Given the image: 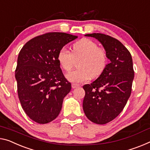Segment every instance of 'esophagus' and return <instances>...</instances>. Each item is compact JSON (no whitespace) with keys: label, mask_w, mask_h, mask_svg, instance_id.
<instances>
[{"label":"esophagus","mask_w":150,"mask_h":150,"mask_svg":"<svg viewBox=\"0 0 150 150\" xmlns=\"http://www.w3.org/2000/svg\"><path fill=\"white\" fill-rule=\"evenodd\" d=\"M80 84H72V88H78V87H80Z\"/></svg>","instance_id":"obj_1"}]
</instances>
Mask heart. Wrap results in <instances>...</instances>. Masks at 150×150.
I'll return each instance as SVG.
<instances>
[{
    "mask_svg": "<svg viewBox=\"0 0 150 150\" xmlns=\"http://www.w3.org/2000/svg\"><path fill=\"white\" fill-rule=\"evenodd\" d=\"M80 57L78 64L79 68L66 75L71 82L81 83L92 77H98L107 66L108 57L105 50L98 47L97 43L91 39L82 38L74 43L72 52L62 47L57 54V60L66 72L72 70L76 59Z\"/></svg>",
    "mask_w": 150,
    "mask_h": 150,
    "instance_id": "b5f03b06",
    "label": "heart"
}]
</instances>
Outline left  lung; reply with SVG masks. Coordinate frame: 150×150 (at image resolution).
Instances as JSON below:
<instances>
[{"label":"left lung","instance_id":"left-lung-1","mask_svg":"<svg viewBox=\"0 0 150 150\" xmlns=\"http://www.w3.org/2000/svg\"><path fill=\"white\" fill-rule=\"evenodd\" d=\"M85 36L93 37L100 41L110 60L95 81L83 86L85 115L93 123L103 125L121 113L131 95L134 78L132 57L117 39L102 33Z\"/></svg>","mask_w":150,"mask_h":150}]
</instances>
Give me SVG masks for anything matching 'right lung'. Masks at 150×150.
Wrapping results in <instances>:
<instances>
[{"mask_svg":"<svg viewBox=\"0 0 150 150\" xmlns=\"http://www.w3.org/2000/svg\"><path fill=\"white\" fill-rule=\"evenodd\" d=\"M77 38L50 32L31 39L21 50L15 70L18 96L25 113L36 123H50L60 112L72 86L62 73L57 54Z\"/></svg>","mask_w":150,"mask_h":150,"instance_id":"obj_1","label":"right lung"}]
</instances>
